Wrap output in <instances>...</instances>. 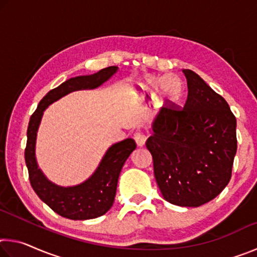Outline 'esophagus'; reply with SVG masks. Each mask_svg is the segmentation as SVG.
I'll use <instances>...</instances> for the list:
<instances>
[{
  "instance_id": "34e87169",
  "label": "esophagus",
  "mask_w": 257,
  "mask_h": 257,
  "mask_svg": "<svg viewBox=\"0 0 257 257\" xmlns=\"http://www.w3.org/2000/svg\"><path fill=\"white\" fill-rule=\"evenodd\" d=\"M134 139L138 146H144L147 138L145 136V134H143L142 132H136L134 134Z\"/></svg>"
}]
</instances>
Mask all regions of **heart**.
Here are the masks:
<instances>
[{"instance_id":"heart-1","label":"heart","mask_w":257,"mask_h":257,"mask_svg":"<svg viewBox=\"0 0 257 257\" xmlns=\"http://www.w3.org/2000/svg\"><path fill=\"white\" fill-rule=\"evenodd\" d=\"M168 88L171 90V96L172 97H178L180 94V85L178 84L175 80H169L168 81Z\"/></svg>"}]
</instances>
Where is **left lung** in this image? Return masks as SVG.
<instances>
[{
  "label": "left lung",
  "mask_w": 257,
  "mask_h": 257,
  "mask_svg": "<svg viewBox=\"0 0 257 257\" xmlns=\"http://www.w3.org/2000/svg\"><path fill=\"white\" fill-rule=\"evenodd\" d=\"M184 107L169 101L153 123L146 147L165 201L197 207L215 198L231 179L237 152L236 116L225 99L186 69Z\"/></svg>",
  "instance_id": "8db88e82"
}]
</instances>
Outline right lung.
<instances>
[{"mask_svg":"<svg viewBox=\"0 0 257 257\" xmlns=\"http://www.w3.org/2000/svg\"><path fill=\"white\" fill-rule=\"evenodd\" d=\"M118 67H107L92 76L71 78L56 88L50 90L38 104L30 116L27 129V145L25 149V161L28 168L29 181L35 193L46 205L59 215L71 220H88L98 217L110 210L115 197L119 175L125 160L136 149L134 139L128 138L112 145L104 155L101 164L94 175L75 187H59L46 179L38 169L35 159V143L43 111L56 99L78 89L96 88L106 81Z\"/></svg>","mask_w":257,"mask_h":257,"instance_id":"add662e5","label":"right lung"}]
</instances>
